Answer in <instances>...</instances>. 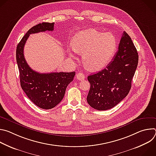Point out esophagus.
<instances>
[{"label": "esophagus", "instance_id": "34e87169", "mask_svg": "<svg viewBox=\"0 0 156 156\" xmlns=\"http://www.w3.org/2000/svg\"><path fill=\"white\" fill-rule=\"evenodd\" d=\"M76 78H77V79L78 80H84L85 78V76H84V75L83 73L79 72V73H78L76 74Z\"/></svg>", "mask_w": 156, "mask_h": 156}]
</instances>
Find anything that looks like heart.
I'll return each mask as SVG.
<instances>
[{"label":"heart","instance_id":"obj_1","mask_svg":"<svg viewBox=\"0 0 156 156\" xmlns=\"http://www.w3.org/2000/svg\"><path fill=\"white\" fill-rule=\"evenodd\" d=\"M70 55L75 57L76 53L83 54V62L91 71H98L110 62L117 48V39L111 33L90 28L80 31L73 37Z\"/></svg>","mask_w":156,"mask_h":156}]
</instances>
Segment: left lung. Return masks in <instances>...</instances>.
<instances>
[{
	"label": "left lung",
	"instance_id": "8db88e82",
	"mask_svg": "<svg viewBox=\"0 0 156 156\" xmlns=\"http://www.w3.org/2000/svg\"><path fill=\"white\" fill-rule=\"evenodd\" d=\"M138 63V54L129 36L123 32L119 50L107 67L87 76L91 87L87 102L98 110L110 109L128 94Z\"/></svg>",
	"mask_w": 156,
	"mask_h": 156
}]
</instances>
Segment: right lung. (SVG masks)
Wrapping results in <instances>:
<instances>
[{"label": "right lung", "mask_w": 156, "mask_h": 156, "mask_svg": "<svg viewBox=\"0 0 156 156\" xmlns=\"http://www.w3.org/2000/svg\"><path fill=\"white\" fill-rule=\"evenodd\" d=\"M54 23H42L30 29L16 47V58L20 72L21 88L28 98L43 109L55 107L63 98L66 88L71 83L75 72L40 73L33 70L24 57L23 49L30 34L53 31Z\"/></svg>", "instance_id": "right-lung-1"}]
</instances>
